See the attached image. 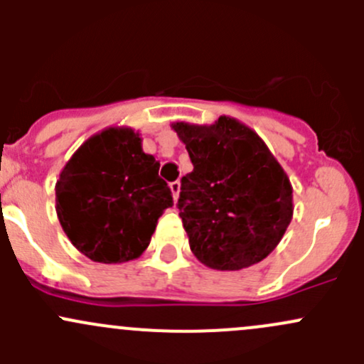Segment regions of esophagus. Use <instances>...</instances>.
I'll return each mask as SVG.
<instances>
[{"label": "esophagus", "instance_id": "34e87169", "mask_svg": "<svg viewBox=\"0 0 364 364\" xmlns=\"http://www.w3.org/2000/svg\"><path fill=\"white\" fill-rule=\"evenodd\" d=\"M171 190H172V197H174V203H178L179 192H181V181H179V179L172 181L171 183Z\"/></svg>", "mask_w": 364, "mask_h": 364}]
</instances>
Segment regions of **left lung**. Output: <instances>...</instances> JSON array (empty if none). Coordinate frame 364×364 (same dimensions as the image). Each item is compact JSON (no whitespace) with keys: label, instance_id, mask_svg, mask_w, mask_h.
<instances>
[{"label":"left lung","instance_id":"8db88e82","mask_svg":"<svg viewBox=\"0 0 364 364\" xmlns=\"http://www.w3.org/2000/svg\"><path fill=\"white\" fill-rule=\"evenodd\" d=\"M193 171L178 208L193 255L211 269L237 271L266 259L292 220V186L262 139L229 116L172 124Z\"/></svg>","mask_w":364,"mask_h":364}]
</instances>
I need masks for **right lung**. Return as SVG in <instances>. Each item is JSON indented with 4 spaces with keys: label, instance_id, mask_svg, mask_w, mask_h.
Wrapping results in <instances>:
<instances>
[{
    "label": "right lung",
    "instance_id": "add662e5",
    "mask_svg": "<svg viewBox=\"0 0 364 364\" xmlns=\"http://www.w3.org/2000/svg\"><path fill=\"white\" fill-rule=\"evenodd\" d=\"M137 132L111 127L87 139L56 183V213L73 247L95 262H128L148 248L172 193Z\"/></svg>",
    "mask_w": 364,
    "mask_h": 364
}]
</instances>
